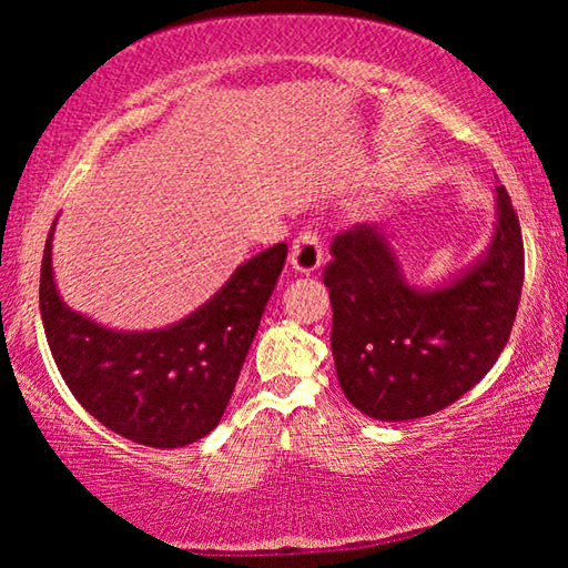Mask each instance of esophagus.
I'll use <instances>...</instances> for the list:
<instances>
[{"instance_id":"esophagus-1","label":"esophagus","mask_w":568,"mask_h":568,"mask_svg":"<svg viewBox=\"0 0 568 568\" xmlns=\"http://www.w3.org/2000/svg\"><path fill=\"white\" fill-rule=\"evenodd\" d=\"M323 237H321V227H305L297 233L291 247V265L297 273L311 275L313 271H318L323 263Z\"/></svg>"}]
</instances>
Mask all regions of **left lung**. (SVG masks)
Wrapping results in <instances>:
<instances>
[{
    "label": "left lung",
    "mask_w": 568,
    "mask_h": 568,
    "mask_svg": "<svg viewBox=\"0 0 568 568\" xmlns=\"http://www.w3.org/2000/svg\"><path fill=\"white\" fill-rule=\"evenodd\" d=\"M498 192L491 250L440 291H416L376 227L331 243V348L341 388L378 420H413L456 403L491 371L511 335L524 287V237L511 197Z\"/></svg>",
    "instance_id": "left-lung-1"
}]
</instances>
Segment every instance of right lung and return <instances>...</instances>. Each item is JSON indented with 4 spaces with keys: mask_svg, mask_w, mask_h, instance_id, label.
<instances>
[{
    "mask_svg": "<svg viewBox=\"0 0 568 568\" xmlns=\"http://www.w3.org/2000/svg\"><path fill=\"white\" fill-rule=\"evenodd\" d=\"M285 257V243L250 257L223 291L178 325L118 333L60 301L50 230L40 273V313L67 388L102 426L134 444H195L223 418Z\"/></svg>",
    "mask_w": 568,
    "mask_h": 568,
    "instance_id": "1",
    "label": "right lung"
}]
</instances>
